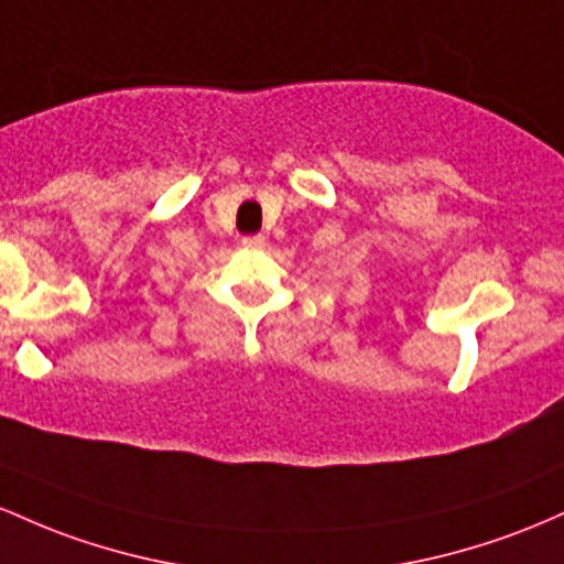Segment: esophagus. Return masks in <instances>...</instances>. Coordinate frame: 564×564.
<instances>
[{
    "mask_svg": "<svg viewBox=\"0 0 564 564\" xmlns=\"http://www.w3.org/2000/svg\"><path fill=\"white\" fill-rule=\"evenodd\" d=\"M242 245H245V248H248V250H261L263 245H265V239L261 237V234H256V237H245Z\"/></svg>",
    "mask_w": 564,
    "mask_h": 564,
    "instance_id": "34e87169",
    "label": "esophagus"
}]
</instances>
